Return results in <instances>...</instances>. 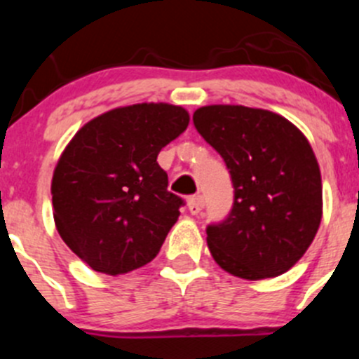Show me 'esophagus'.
Wrapping results in <instances>:
<instances>
[{"label":"esophagus","instance_id":"34e87169","mask_svg":"<svg viewBox=\"0 0 359 359\" xmlns=\"http://www.w3.org/2000/svg\"><path fill=\"white\" fill-rule=\"evenodd\" d=\"M187 210H189L193 215H198V213L203 210V198L201 196H191L187 200Z\"/></svg>","mask_w":359,"mask_h":359}]
</instances>
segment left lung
<instances>
[{"label":"left lung","instance_id":"8db88e82","mask_svg":"<svg viewBox=\"0 0 359 359\" xmlns=\"http://www.w3.org/2000/svg\"><path fill=\"white\" fill-rule=\"evenodd\" d=\"M200 135L226 161L234 186L229 217L206 229L213 260L257 281L292 269L323 215L321 172L309 140L273 111L213 104L194 111Z\"/></svg>","mask_w":359,"mask_h":359}]
</instances>
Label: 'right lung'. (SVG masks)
<instances>
[{
    "label": "right lung",
    "mask_w": 359,
    "mask_h": 359,
    "mask_svg": "<svg viewBox=\"0 0 359 359\" xmlns=\"http://www.w3.org/2000/svg\"><path fill=\"white\" fill-rule=\"evenodd\" d=\"M187 125L184 107L142 102L90 119L69 140L52 177L53 220L93 271L118 276L158 255L182 200L156 158Z\"/></svg>",
    "instance_id": "right-lung-1"
}]
</instances>
